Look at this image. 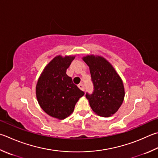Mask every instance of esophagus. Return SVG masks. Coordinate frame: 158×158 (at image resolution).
<instances>
[{"instance_id": "obj_1", "label": "esophagus", "mask_w": 158, "mask_h": 158, "mask_svg": "<svg viewBox=\"0 0 158 158\" xmlns=\"http://www.w3.org/2000/svg\"><path fill=\"white\" fill-rule=\"evenodd\" d=\"M78 87H79V88H80L81 89V90H83V91H84V84H79L78 85Z\"/></svg>"}]
</instances>
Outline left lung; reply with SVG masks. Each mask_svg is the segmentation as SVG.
Returning <instances> with one entry per match:
<instances>
[{
  "label": "left lung",
  "instance_id": "1",
  "mask_svg": "<svg viewBox=\"0 0 158 158\" xmlns=\"http://www.w3.org/2000/svg\"><path fill=\"white\" fill-rule=\"evenodd\" d=\"M82 59L90 68L94 85L93 93L85 95L92 110L99 116H112L124 102L125 90L122 79L104 57L89 54Z\"/></svg>",
  "mask_w": 158,
  "mask_h": 158
}]
</instances>
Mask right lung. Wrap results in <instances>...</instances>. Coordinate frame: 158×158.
<instances>
[{"mask_svg": "<svg viewBox=\"0 0 158 158\" xmlns=\"http://www.w3.org/2000/svg\"><path fill=\"white\" fill-rule=\"evenodd\" d=\"M74 55H57L48 63L39 77L36 96L41 108L48 115L61 120L73 113L84 93L74 84L66 70Z\"/></svg>", "mask_w": 158, "mask_h": 158, "instance_id": "add662e5", "label": "right lung"}]
</instances>
